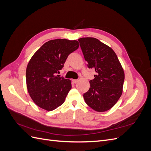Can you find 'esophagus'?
<instances>
[{
	"label": "esophagus",
	"mask_w": 151,
	"mask_h": 151,
	"mask_svg": "<svg viewBox=\"0 0 151 151\" xmlns=\"http://www.w3.org/2000/svg\"><path fill=\"white\" fill-rule=\"evenodd\" d=\"M78 81H79L78 79H73V80H72V82H73V83H78Z\"/></svg>",
	"instance_id": "1"
}]
</instances>
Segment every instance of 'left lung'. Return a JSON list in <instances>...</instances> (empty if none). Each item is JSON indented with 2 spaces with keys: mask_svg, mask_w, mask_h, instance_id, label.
I'll list each match as a JSON object with an SVG mask.
<instances>
[{
  "mask_svg": "<svg viewBox=\"0 0 151 151\" xmlns=\"http://www.w3.org/2000/svg\"><path fill=\"white\" fill-rule=\"evenodd\" d=\"M78 40L88 67L96 73L89 81V89L83 95L85 102L96 111H108L122 94L124 70L111 47L95 38Z\"/></svg>",
  "mask_w": 151,
  "mask_h": 151,
  "instance_id": "left-lung-1",
  "label": "left lung"
}]
</instances>
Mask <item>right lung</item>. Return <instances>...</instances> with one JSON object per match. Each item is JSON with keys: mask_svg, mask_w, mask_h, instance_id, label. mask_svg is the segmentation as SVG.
I'll return each mask as SVG.
<instances>
[{"mask_svg": "<svg viewBox=\"0 0 151 151\" xmlns=\"http://www.w3.org/2000/svg\"><path fill=\"white\" fill-rule=\"evenodd\" d=\"M79 47L77 40L55 39L44 43L26 68V86L31 98L40 108L52 111L64 103L72 88L71 81L56 76L70 53Z\"/></svg>", "mask_w": 151, "mask_h": 151, "instance_id": "right-lung-1", "label": "right lung"}]
</instances>
